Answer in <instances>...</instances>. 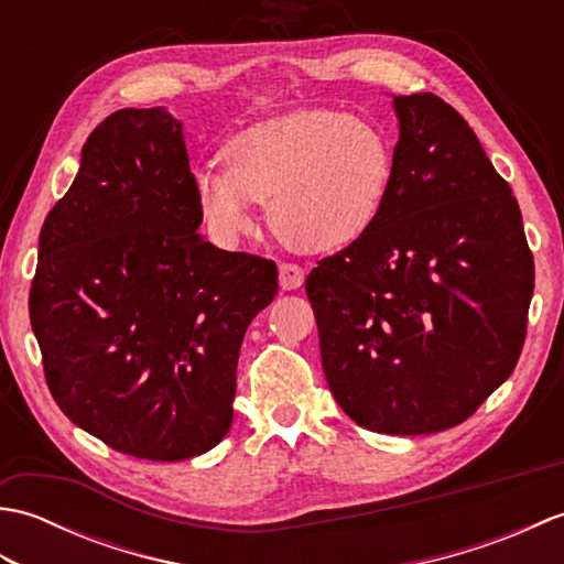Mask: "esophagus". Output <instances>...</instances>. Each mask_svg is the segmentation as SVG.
I'll return each instance as SVG.
<instances>
[{
  "label": "esophagus",
  "instance_id": "1",
  "mask_svg": "<svg viewBox=\"0 0 564 564\" xmlns=\"http://www.w3.org/2000/svg\"><path fill=\"white\" fill-rule=\"evenodd\" d=\"M305 281V271L297 263H281L279 267V283L283 291H297Z\"/></svg>",
  "mask_w": 564,
  "mask_h": 564
}]
</instances>
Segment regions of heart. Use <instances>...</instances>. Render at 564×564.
<instances>
[{
	"label": "heart",
	"instance_id": "heart-1",
	"mask_svg": "<svg viewBox=\"0 0 564 564\" xmlns=\"http://www.w3.org/2000/svg\"><path fill=\"white\" fill-rule=\"evenodd\" d=\"M225 166L191 174L213 237L235 245L267 203L271 230L297 251H334L364 237L390 196L394 154L373 121L329 109H297L239 130Z\"/></svg>",
	"mask_w": 564,
	"mask_h": 564
}]
</instances>
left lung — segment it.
<instances>
[{"instance_id": "left-lung-1", "label": "left lung", "mask_w": 564, "mask_h": 564, "mask_svg": "<svg viewBox=\"0 0 564 564\" xmlns=\"http://www.w3.org/2000/svg\"><path fill=\"white\" fill-rule=\"evenodd\" d=\"M400 140L378 223L310 271L322 368L358 426L465 422L517 366L533 254L511 188L434 94L394 97Z\"/></svg>"}]
</instances>
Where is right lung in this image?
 Masks as SVG:
<instances>
[{
    "mask_svg": "<svg viewBox=\"0 0 564 564\" xmlns=\"http://www.w3.org/2000/svg\"><path fill=\"white\" fill-rule=\"evenodd\" d=\"M182 121L121 109L82 148L47 213L29 315L47 388L72 424L145 460L210 451L232 424L249 322L275 263L198 235Z\"/></svg>",
    "mask_w": 564,
    "mask_h": 564,
    "instance_id": "add662e5",
    "label": "right lung"
}]
</instances>
